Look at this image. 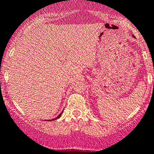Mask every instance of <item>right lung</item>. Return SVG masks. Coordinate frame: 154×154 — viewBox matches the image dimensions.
Here are the masks:
<instances>
[{"instance_id": "1", "label": "right lung", "mask_w": 154, "mask_h": 154, "mask_svg": "<svg viewBox=\"0 0 154 154\" xmlns=\"http://www.w3.org/2000/svg\"><path fill=\"white\" fill-rule=\"evenodd\" d=\"M61 114H62V112H61V113H60V115H59V116H58V117H57L56 118H60V116H61ZM53 120H55V118H54V119H52V121H53ZM50 121H51V120H50Z\"/></svg>"}]
</instances>
